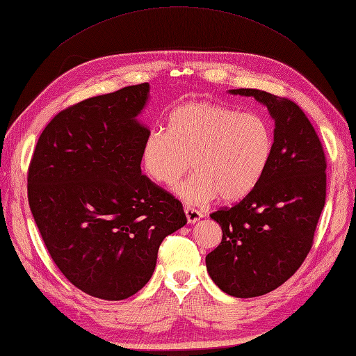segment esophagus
<instances>
[{"label":"esophagus","instance_id":"1","mask_svg":"<svg viewBox=\"0 0 356 356\" xmlns=\"http://www.w3.org/2000/svg\"><path fill=\"white\" fill-rule=\"evenodd\" d=\"M184 213H186V218H187L188 224H195V222H198L202 218V213L200 212V210L193 209V207H186L184 209Z\"/></svg>","mask_w":356,"mask_h":356}]
</instances>
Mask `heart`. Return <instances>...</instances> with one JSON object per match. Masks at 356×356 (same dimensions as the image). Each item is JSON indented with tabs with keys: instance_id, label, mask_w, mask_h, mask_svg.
<instances>
[{
	"instance_id": "1",
	"label": "heart",
	"mask_w": 356,
	"mask_h": 356,
	"mask_svg": "<svg viewBox=\"0 0 356 356\" xmlns=\"http://www.w3.org/2000/svg\"><path fill=\"white\" fill-rule=\"evenodd\" d=\"M273 152V129L264 115L235 107L188 101L172 111L168 132L154 129L143 143L147 175L170 186L191 168L192 177L175 187L178 198L202 206L216 195L238 201L263 178Z\"/></svg>"
}]
</instances>
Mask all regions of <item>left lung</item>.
I'll return each instance as SVG.
<instances>
[{
	"label": "left lung",
	"instance_id": "8db88e82",
	"mask_svg": "<svg viewBox=\"0 0 356 356\" xmlns=\"http://www.w3.org/2000/svg\"><path fill=\"white\" fill-rule=\"evenodd\" d=\"M229 93L267 107L275 121L273 152L257 187L234 207L210 215L222 239L206 266L222 292L253 298L280 287L307 257L325 202V156L293 101L257 89Z\"/></svg>",
	"mask_w": 356,
	"mask_h": 356
}]
</instances>
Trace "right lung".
Returning a JSON list of instances; mask_svg holds the SVG:
<instances>
[{"label":"right lung","mask_w":356,"mask_h":356,"mask_svg":"<svg viewBox=\"0 0 356 356\" xmlns=\"http://www.w3.org/2000/svg\"><path fill=\"white\" fill-rule=\"evenodd\" d=\"M147 83L63 111L42 130L27 175L33 220L72 284L120 301L147 284L163 239L187 222L183 206L141 172L149 127L138 120Z\"/></svg>","instance_id":"1"}]
</instances>
